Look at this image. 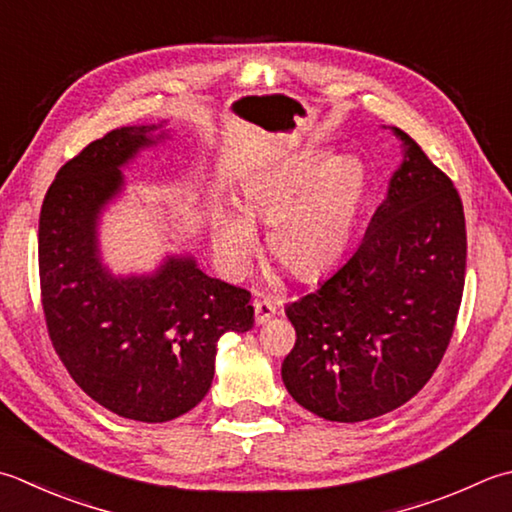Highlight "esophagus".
<instances>
[{
    "label": "esophagus",
    "mask_w": 512,
    "mask_h": 512,
    "mask_svg": "<svg viewBox=\"0 0 512 512\" xmlns=\"http://www.w3.org/2000/svg\"><path fill=\"white\" fill-rule=\"evenodd\" d=\"M253 308H255V322L257 324H266L268 319L277 313L275 304L270 302V299H266V297H257L255 302H253Z\"/></svg>",
    "instance_id": "esophagus-1"
}]
</instances>
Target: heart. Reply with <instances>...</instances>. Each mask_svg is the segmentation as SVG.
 I'll list each match as a JSON object with an SVG mask.
<instances>
[{
    "instance_id": "heart-1",
    "label": "heart",
    "mask_w": 512,
    "mask_h": 512,
    "mask_svg": "<svg viewBox=\"0 0 512 512\" xmlns=\"http://www.w3.org/2000/svg\"><path fill=\"white\" fill-rule=\"evenodd\" d=\"M366 170L350 155H304L259 175L242 188L239 210H219L213 244L233 275H242L257 253L248 222L268 224L270 257L290 275L310 279L326 273L346 250L362 210Z\"/></svg>"
}]
</instances>
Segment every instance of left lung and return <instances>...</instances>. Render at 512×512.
Here are the masks:
<instances>
[{
    "instance_id": "8db88e82",
    "label": "left lung",
    "mask_w": 512,
    "mask_h": 512,
    "mask_svg": "<svg viewBox=\"0 0 512 512\" xmlns=\"http://www.w3.org/2000/svg\"><path fill=\"white\" fill-rule=\"evenodd\" d=\"M362 244L317 290L288 304L295 346L282 379L328 422H366L406 404L453 337L466 279L462 197L413 137Z\"/></svg>"
}]
</instances>
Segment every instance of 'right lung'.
<instances>
[{"label":"right lung","instance_id":"add662e5","mask_svg":"<svg viewBox=\"0 0 512 512\" xmlns=\"http://www.w3.org/2000/svg\"><path fill=\"white\" fill-rule=\"evenodd\" d=\"M159 126H124L59 168L39 215V288L48 337L99 406L159 424L188 413L215 375L219 337L253 328L246 288L208 277L190 257L155 275L113 277L97 255V217ZM162 137V135H159Z\"/></svg>","mask_w":512,"mask_h":512}]
</instances>
